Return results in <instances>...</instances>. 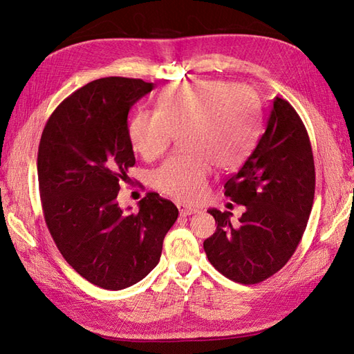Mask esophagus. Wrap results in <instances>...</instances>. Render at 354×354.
<instances>
[{
    "instance_id": "esophagus-1",
    "label": "esophagus",
    "mask_w": 354,
    "mask_h": 354,
    "mask_svg": "<svg viewBox=\"0 0 354 354\" xmlns=\"http://www.w3.org/2000/svg\"><path fill=\"white\" fill-rule=\"evenodd\" d=\"M177 208H178V212H180L181 217H187V216H192V214L198 212L196 208L189 207V205H186V203H181V202L177 203Z\"/></svg>"
}]
</instances>
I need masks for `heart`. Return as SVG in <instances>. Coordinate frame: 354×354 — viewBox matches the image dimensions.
Masks as SVG:
<instances>
[{"instance_id":"b5f03b06","label":"heart","mask_w":354,"mask_h":354,"mask_svg":"<svg viewBox=\"0 0 354 354\" xmlns=\"http://www.w3.org/2000/svg\"><path fill=\"white\" fill-rule=\"evenodd\" d=\"M257 133L254 95L221 80L169 85L159 95L158 111H138L128 125L133 149L146 160L162 156L176 136H183L186 153L168 158L151 176L155 189L181 202L205 195L211 165L232 169L242 164Z\"/></svg>"}]
</instances>
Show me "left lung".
I'll use <instances>...</instances> for the list:
<instances>
[{
  "label": "left lung",
  "mask_w": 354,
  "mask_h": 354,
  "mask_svg": "<svg viewBox=\"0 0 354 354\" xmlns=\"http://www.w3.org/2000/svg\"><path fill=\"white\" fill-rule=\"evenodd\" d=\"M315 181L312 145L301 118L289 102L274 97L259 143L224 185V195L246 208L239 223L233 226L229 211L208 209L217 224L203 242L209 263L243 285L279 272L304 234Z\"/></svg>",
  "instance_id": "8db88e82"
}]
</instances>
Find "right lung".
Instances as JSON below:
<instances>
[{"mask_svg":"<svg viewBox=\"0 0 354 354\" xmlns=\"http://www.w3.org/2000/svg\"><path fill=\"white\" fill-rule=\"evenodd\" d=\"M152 90V82L134 78L88 82L51 113L38 147L39 196L53 241L84 279L111 291L155 269L178 217L174 203L153 192L133 214L116 201L136 164L128 112Z\"/></svg>","mask_w":354,"mask_h":354,"instance_id":"right-lung-1","label":"right lung"}]
</instances>
